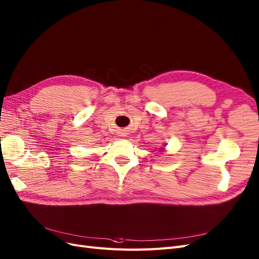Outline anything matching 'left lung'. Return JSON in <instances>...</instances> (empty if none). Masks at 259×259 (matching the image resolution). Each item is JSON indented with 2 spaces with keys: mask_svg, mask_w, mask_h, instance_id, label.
<instances>
[{
  "mask_svg": "<svg viewBox=\"0 0 259 259\" xmlns=\"http://www.w3.org/2000/svg\"><path fill=\"white\" fill-rule=\"evenodd\" d=\"M161 151H163V150H161Z\"/></svg>",
  "mask_w": 259,
  "mask_h": 259,
  "instance_id": "left-lung-1",
  "label": "left lung"
}]
</instances>
